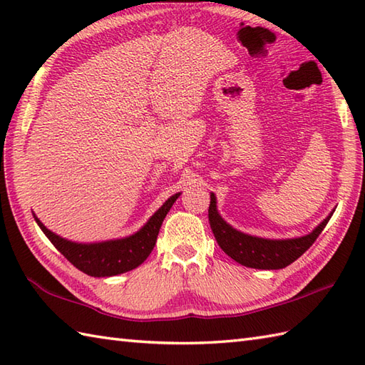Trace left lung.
<instances>
[{"label": "left lung", "mask_w": 365, "mask_h": 365, "mask_svg": "<svg viewBox=\"0 0 365 365\" xmlns=\"http://www.w3.org/2000/svg\"><path fill=\"white\" fill-rule=\"evenodd\" d=\"M331 216L332 215H329L312 234L306 237L292 240H265L242 234V232L230 227L216 210L215 195H210V207H208V221H210L213 235L221 250L242 265L257 269H279L290 265L314 245L322 230L327 227Z\"/></svg>", "instance_id": "8db88e82"}]
</instances>
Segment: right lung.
I'll return each instance as SVG.
<instances>
[{
    "mask_svg": "<svg viewBox=\"0 0 365 365\" xmlns=\"http://www.w3.org/2000/svg\"><path fill=\"white\" fill-rule=\"evenodd\" d=\"M178 195L169 197L160 210L152 216L149 222L141 230L136 232L135 235L122 240H110V242L103 243L81 245L68 242V240L53 234L37 218L36 221L38 227L43 230V234L48 237L53 246L83 273L94 277L115 276L139 267L149 257L155 242H157L163 220L166 218Z\"/></svg>",
    "mask_w": 365,
    "mask_h": 365,
    "instance_id": "obj_1",
    "label": "right lung"
}]
</instances>
